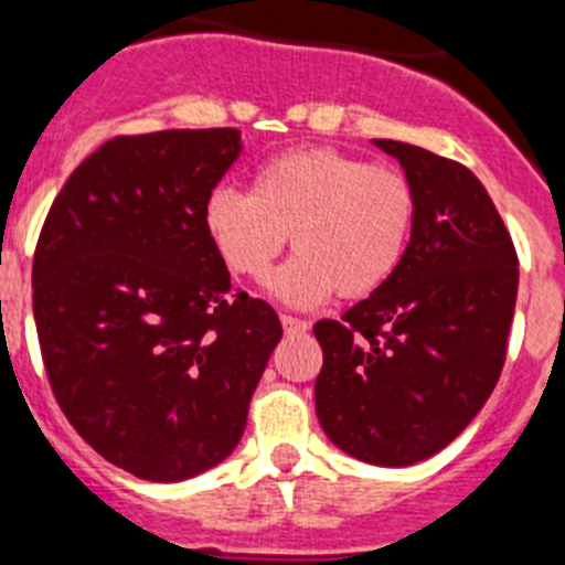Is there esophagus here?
Masks as SVG:
<instances>
[{"mask_svg":"<svg viewBox=\"0 0 565 565\" xmlns=\"http://www.w3.org/2000/svg\"><path fill=\"white\" fill-rule=\"evenodd\" d=\"M281 326L287 333H306L309 331V322L300 320V317H292V315H281Z\"/></svg>","mask_w":565,"mask_h":565,"instance_id":"esophagus-1","label":"esophagus"}]
</instances>
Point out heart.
I'll return each mask as SVG.
<instances>
[{"label":"heart","instance_id":"heart-1","mask_svg":"<svg viewBox=\"0 0 565 565\" xmlns=\"http://www.w3.org/2000/svg\"><path fill=\"white\" fill-rule=\"evenodd\" d=\"M414 212L399 171L309 146L262 162L250 193L212 190L204 228L228 270L254 281L270 273L289 232L298 254L270 278V292L309 309L337 289L344 298L381 289L403 262Z\"/></svg>","mask_w":565,"mask_h":565}]
</instances>
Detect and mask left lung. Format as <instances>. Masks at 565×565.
Here are the masks:
<instances>
[{
	"instance_id": "1",
	"label": "left lung",
	"mask_w": 565,
	"mask_h": 565,
	"mask_svg": "<svg viewBox=\"0 0 565 565\" xmlns=\"http://www.w3.org/2000/svg\"><path fill=\"white\" fill-rule=\"evenodd\" d=\"M414 190L394 276L342 320H320L317 419L348 456L411 467L445 450L500 381L519 289L511 234L469 168L419 146L372 140Z\"/></svg>"
}]
</instances>
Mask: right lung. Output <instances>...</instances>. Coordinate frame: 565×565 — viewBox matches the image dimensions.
<instances>
[{
  "label": "right lung",
  "mask_w": 565,
  "mask_h": 565,
  "mask_svg": "<svg viewBox=\"0 0 565 565\" xmlns=\"http://www.w3.org/2000/svg\"><path fill=\"white\" fill-rule=\"evenodd\" d=\"M243 151L237 129L115 137L49 210L32 315L52 392L102 458L151 483L226 461L281 339L232 292L204 201Z\"/></svg>",
  "instance_id": "right-lung-1"
}]
</instances>
